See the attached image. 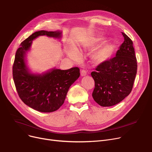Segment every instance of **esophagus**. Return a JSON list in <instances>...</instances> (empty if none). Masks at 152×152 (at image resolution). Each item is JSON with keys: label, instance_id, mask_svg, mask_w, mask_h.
<instances>
[{"label": "esophagus", "instance_id": "obj_1", "mask_svg": "<svg viewBox=\"0 0 152 152\" xmlns=\"http://www.w3.org/2000/svg\"><path fill=\"white\" fill-rule=\"evenodd\" d=\"M86 75H87V71L86 70L83 69L81 71V76H86Z\"/></svg>", "mask_w": 152, "mask_h": 152}]
</instances>
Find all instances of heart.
<instances>
[{
	"instance_id": "b5f03b06",
	"label": "heart",
	"mask_w": 152,
	"mask_h": 152,
	"mask_svg": "<svg viewBox=\"0 0 152 152\" xmlns=\"http://www.w3.org/2000/svg\"><path fill=\"white\" fill-rule=\"evenodd\" d=\"M98 42H102L103 41V39H99L97 40ZM114 50V46L112 44H108L102 49L97 50L96 52L94 53V58L95 61L97 63H102L103 61H105L108 59H109L111 56L112 55ZM71 56L74 58L78 59L79 58V53L76 50H73L71 52Z\"/></svg>"
}]
</instances>
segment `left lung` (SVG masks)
I'll return each mask as SVG.
<instances>
[{
  "instance_id": "1",
  "label": "left lung",
  "mask_w": 152,
  "mask_h": 152,
  "mask_svg": "<svg viewBox=\"0 0 152 152\" xmlns=\"http://www.w3.org/2000/svg\"><path fill=\"white\" fill-rule=\"evenodd\" d=\"M124 41L115 57L100 63L91 73L95 81L92 97L102 107L115 105L132 89L137 64L131 39L122 33Z\"/></svg>"
}]
</instances>
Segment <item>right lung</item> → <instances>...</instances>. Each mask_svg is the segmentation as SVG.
<instances>
[{
	"instance_id": "1",
	"label": "right lung",
	"mask_w": 152,
	"mask_h": 152,
	"mask_svg": "<svg viewBox=\"0 0 152 152\" xmlns=\"http://www.w3.org/2000/svg\"><path fill=\"white\" fill-rule=\"evenodd\" d=\"M41 36L60 41L62 32L38 31L22 42L15 54L13 77L19 97L26 105L40 112L50 113L63 104L70 86L80 76V70L77 67L66 70L55 67L42 73H33L26 56L33 40Z\"/></svg>"
}]
</instances>
